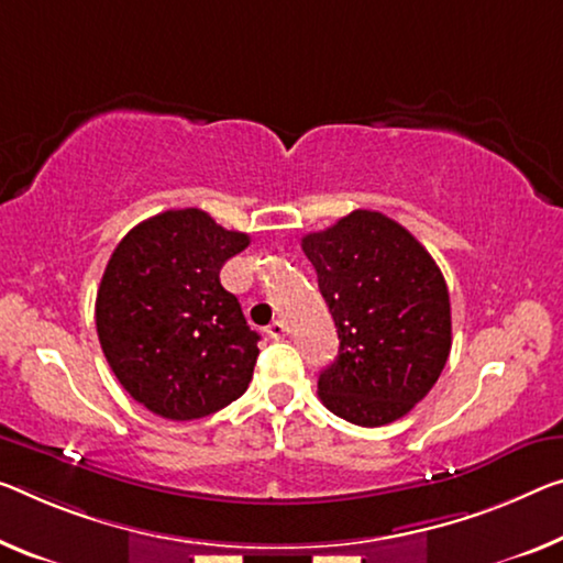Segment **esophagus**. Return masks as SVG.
Wrapping results in <instances>:
<instances>
[{
    "label": "esophagus",
    "mask_w": 563,
    "mask_h": 563,
    "mask_svg": "<svg viewBox=\"0 0 563 563\" xmlns=\"http://www.w3.org/2000/svg\"><path fill=\"white\" fill-rule=\"evenodd\" d=\"M266 334H269L272 340H282V336L287 334V324H284V322H279V319H276V322H272L269 327H266Z\"/></svg>",
    "instance_id": "obj_1"
}]
</instances>
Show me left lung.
<instances>
[{
    "mask_svg": "<svg viewBox=\"0 0 563 563\" xmlns=\"http://www.w3.org/2000/svg\"><path fill=\"white\" fill-rule=\"evenodd\" d=\"M301 252L340 334L319 400L362 428L400 420L451 354V297L435 258L400 223L365 209L307 233Z\"/></svg>",
    "mask_w": 563,
    "mask_h": 563,
    "instance_id": "obj_1",
    "label": "left lung"
}]
</instances>
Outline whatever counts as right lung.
<instances>
[{
    "mask_svg": "<svg viewBox=\"0 0 563 563\" xmlns=\"http://www.w3.org/2000/svg\"><path fill=\"white\" fill-rule=\"evenodd\" d=\"M249 246L201 209L137 223L115 246L95 299L110 369L128 395L166 420H198L246 393L258 334L221 266Z\"/></svg>",
    "mask_w": 563,
    "mask_h": 563,
    "instance_id": "add662e5",
    "label": "right lung"
}]
</instances>
